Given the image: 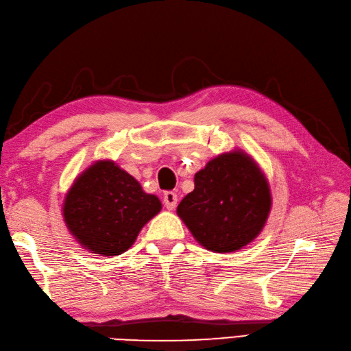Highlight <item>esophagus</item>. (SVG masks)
Here are the masks:
<instances>
[{
	"instance_id": "34e87169",
	"label": "esophagus",
	"mask_w": 351,
	"mask_h": 351,
	"mask_svg": "<svg viewBox=\"0 0 351 351\" xmlns=\"http://www.w3.org/2000/svg\"><path fill=\"white\" fill-rule=\"evenodd\" d=\"M177 202H178V198H177V194H174V192L168 191V192H165V194H163V203H165V207L168 210H174L176 206H177Z\"/></svg>"
}]
</instances>
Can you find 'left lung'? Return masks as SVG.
I'll list each match as a JSON object with an SVG mask.
<instances>
[{
	"mask_svg": "<svg viewBox=\"0 0 351 351\" xmlns=\"http://www.w3.org/2000/svg\"><path fill=\"white\" fill-rule=\"evenodd\" d=\"M194 184L177 206V215L199 245L233 253L261 234L273 195L265 173L244 149L213 157L195 173Z\"/></svg>",
	"mask_w": 351,
	"mask_h": 351,
	"instance_id": "8db88e82",
	"label": "left lung"
}]
</instances>
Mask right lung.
I'll return each mask as SVG.
<instances>
[{
  "instance_id": "1",
  "label": "right lung",
  "mask_w": 351,
  "mask_h": 351,
  "mask_svg": "<svg viewBox=\"0 0 351 351\" xmlns=\"http://www.w3.org/2000/svg\"><path fill=\"white\" fill-rule=\"evenodd\" d=\"M162 210L160 199L110 159H99L75 177L62 215L68 232L89 253L118 256L130 248L149 219Z\"/></svg>"
}]
</instances>
